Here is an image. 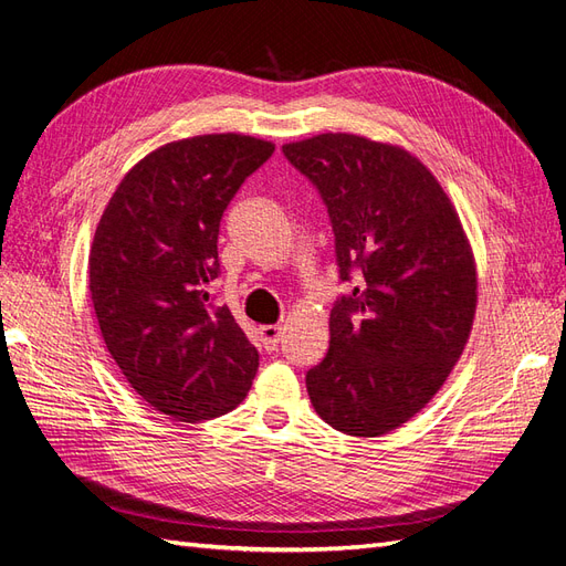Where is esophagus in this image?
<instances>
[{"label": "esophagus", "instance_id": "34e87169", "mask_svg": "<svg viewBox=\"0 0 566 566\" xmlns=\"http://www.w3.org/2000/svg\"><path fill=\"white\" fill-rule=\"evenodd\" d=\"M258 335H260V342H263V349L274 352L282 339V327L280 325H263V327H258Z\"/></svg>", "mask_w": 566, "mask_h": 566}]
</instances>
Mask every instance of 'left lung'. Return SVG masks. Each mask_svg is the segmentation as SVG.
Instances as JSON below:
<instances>
[{"label": "left lung", "instance_id": "1", "mask_svg": "<svg viewBox=\"0 0 566 566\" xmlns=\"http://www.w3.org/2000/svg\"><path fill=\"white\" fill-rule=\"evenodd\" d=\"M282 153L323 196L342 282L356 277L306 373L311 403L335 430L378 438L426 409L469 342L471 243L440 181L399 145L321 134Z\"/></svg>", "mask_w": 566, "mask_h": 566}]
</instances>
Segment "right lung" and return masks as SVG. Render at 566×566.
Here are the masks:
<instances>
[{
	"mask_svg": "<svg viewBox=\"0 0 566 566\" xmlns=\"http://www.w3.org/2000/svg\"><path fill=\"white\" fill-rule=\"evenodd\" d=\"M272 153L243 134L167 143L126 171L95 229L88 280L107 352L177 421L222 416L253 385L255 346L210 286L222 214Z\"/></svg>",
	"mask_w": 566,
	"mask_h": 566,
	"instance_id": "right-lung-1",
	"label": "right lung"
}]
</instances>
